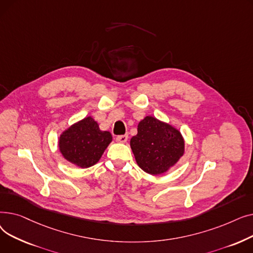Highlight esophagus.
I'll return each mask as SVG.
<instances>
[{"label": "esophagus", "instance_id": "1", "mask_svg": "<svg viewBox=\"0 0 253 253\" xmlns=\"http://www.w3.org/2000/svg\"><path fill=\"white\" fill-rule=\"evenodd\" d=\"M116 140L118 142H121V143H125L128 140V135H119L116 137Z\"/></svg>", "mask_w": 253, "mask_h": 253}]
</instances>
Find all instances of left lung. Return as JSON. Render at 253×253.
Segmentation results:
<instances>
[{
	"label": "left lung",
	"mask_w": 253,
	"mask_h": 253,
	"mask_svg": "<svg viewBox=\"0 0 253 253\" xmlns=\"http://www.w3.org/2000/svg\"><path fill=\"white\" fill-rule=\"evenodd\" d=\"M137 165L151 175L163 174L184 154V139L174 126L153 117H144L137 134L130 140Z\"/></svg>",
	"instance_id": "1"
}]
</instances>
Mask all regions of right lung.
Returning <instances> with one entry per match:
<instances>
[{
    "instance_id": "add662e5",
    "label": "right lung",
    "mask_w": 253,
    "mask_h": 253,
    "mask_svg": "<svg viewBox=\"0 0 253 253\" xmlns=\"http://www.w3.org/2000/svg\"><path fill=\"white\" fill-rule=\"evenodd\" d=\"M112 140L110 132L100 130L95 120L88 116L62 132L58 148L66 161L80 168H89L100 160Z\"/></svg>"
}]
</instances>
